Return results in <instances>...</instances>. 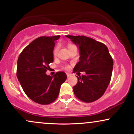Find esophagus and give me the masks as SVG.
Wrapping results in <instances>:
<instances>
[{"label":"esophagus","mask_w":134,"mask_h":134,"mask_svg":"<svg viewBox=\"0 0 134 134\" xmlns=\"http://www.w3.org/2000/svg\"><path fill=\"white\" fill-rule=\"evenodd\" d=\"M70 76H71V74H70L67 73V77H70Z\"/></svg>","instance_id":"obj_1"}]
</instances>
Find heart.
Listing matches in <instances>:
<instances>
[{"mask_svg": "<svg viewBox=\"0 0 134 134\" xmlns=\"http://www.w3.org/2000/svg\"><path fill=\"white\" fill-rule=\"evenodd\" d=\"M70 46H72L71 44H70V45H69V47H70ZM58 48H59V47H58V46H57V47L55 48V50H54V53H55V54H56V53H57V52L58 50Z\"/></svg>", "mask_w": 134, "mask_h": 134, "instance_id": "1", "label": "heart"}]
</instances>
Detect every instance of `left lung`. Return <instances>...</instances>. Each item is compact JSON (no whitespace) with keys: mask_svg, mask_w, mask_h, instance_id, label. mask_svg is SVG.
I'll return each instance as SVG.
<instances>
[{"mask_svg":"<svg viewBox=\"0 0 134 134\" xmlns=\"http://www.w3.org/2000/svg\"><path fill=\"white\" fill-rule=\"evenodd\" d=\"M67 38L79 47V61L73 72H85L77 76L78 81L73 87L80 100L91 103L103 95L111 77L113 61L105 44L84 36L67 35Z\"/></svg>","mask_w":134,"mask_h":134,"instance_id":"obj_1","label":"left lung"}]
</instances>
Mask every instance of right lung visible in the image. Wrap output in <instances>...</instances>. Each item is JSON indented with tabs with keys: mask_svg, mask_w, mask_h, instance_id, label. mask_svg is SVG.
Returning <instances> with one entry per match:
<instances>
[{
	"mask_svg": "<svg viewBox=\"0 0 134 134\" xmlns=\"http://www.w3.org/2000/svg\"><path fill=\"white\" fill-rule=\"evenodd\" d=\"M60 37L41 36L27 46L18 60L17 77L23 91L31 100L48 104L57 98L62 83L67 79L64 72L47 75L49 64L53 62L55 43Z\"/></svg>",
	"mask_w": 134,
	"mask_h": 134,
	"instance_id": "1",
	"label": "right lung"
}]
</instances>
